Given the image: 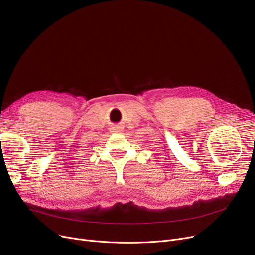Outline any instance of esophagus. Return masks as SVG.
Segmentation results:
<instances>
[{
  "label": "esophagus",
  "mask_w": 255,
  "mask_h": 255,
  "mask_svg": "<svg viewBox=\"0 0 255 255\" xmlns=\"http://www.w3.org/2000/svg\"><path fill=\"white\" fill-rule=\"evenodd\" d=\"M120 130H121V129H120V128H114V130H113V132H117V133H118V132H120Z\"/></svg>",
  "instance_id": "obj_1"
}]
</instances>
